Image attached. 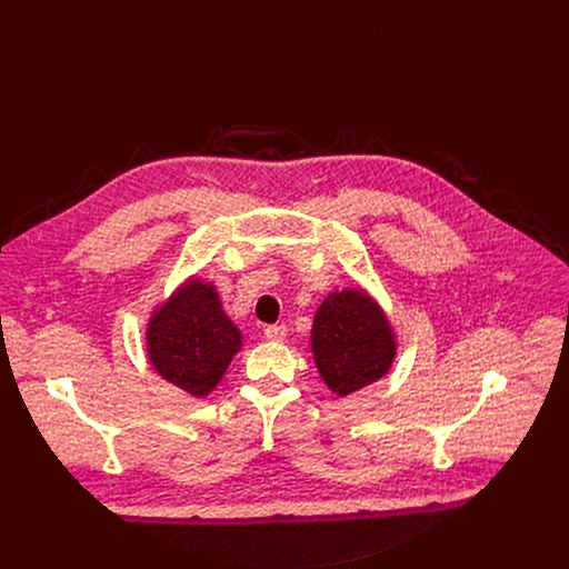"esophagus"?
<instances>
[{"instance_id":"1","label":"esophagus","mask_w":569,"mask_h":569,"mask_svg":"<svg viewBox=\"0 0 569 569\" xmlns=\"http://www.w3.org/2000/svg\"><path fill=\"white\" fill-rule=\"evenodd\" d=\"M263 336H266V340H270V342H281V340H286L288 329L283 327V323H272V327H266V329H263Z\"/></svg>"}]
</instances>
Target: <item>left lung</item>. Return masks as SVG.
<instances>
[{
    "mask_svg": "<svg viewBox=\"0 0 569 569\" xmlns=\"http://www.w3.org/2000/svg\"><path fill=\"white\" fill-rule=\"evenodd\" d=\"M310 347L321 380L338 396L380 380L396 358L391 323L362 288L329 292L315 312Z\"/></svg>",
    "mask_w": 569,
    "mask_h": 569,
    "instance_id": "1",
    "label": "left lung"
}]
</instances>
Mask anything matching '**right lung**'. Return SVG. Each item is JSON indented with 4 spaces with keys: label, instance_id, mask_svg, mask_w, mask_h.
<instances>
[{
    "label": "right lung",
    "instance_id": "obj_1",
    "mask_svg": "<svg viewBox=\"0 0 569 569\" xmlns=\"http://www.w3.org/2000/svg\"><path fill=\"white\" fill-rule=\"evenodd\" d=\"M242 336L222 310L209 281L191 277L164 303L146 329V351L152 369L182 391L204 398L240 351Z\"/></svg>",
    "mask_w": 569,
    "mask_h": 569
}]
</instances>
